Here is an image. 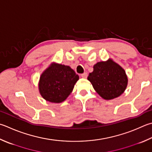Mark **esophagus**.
I'll list each match as a JSON object with an SVG mask.
<instances>
[{
    "label": "esophagus",
    "instance_id": "1",
    "mask_svg": "<svg viewBox=\"0 0 152 152\" xmlns=\"http://www.w3.org/2000/svg\"><path fill=\"white\" fill-rule=\"evenodd\" d=\"M87 76H88L87 73H82L81 75V77H82V78H84V79L87 78Z\"/></svg>",
    "mask_w": 152,
    "mask_h": 152
}]
</instances>
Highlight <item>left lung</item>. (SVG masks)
Wrapping results in <instances>:
<instances>
[{
	"mask_svg": "<svg viewBox=\"0 0 152 152\" xmlns=\"http://www.w3.org/2000/svg\"><path fill=\"white\" fill-rule=\"evenodd\" d=\"M87 79L96 92L105 100L121 96L128 85L124 69L111 59L94 65L93 71L89 73Z\"/></svg>",
	"mask_w": 152,
	"mask_h": 152,
	"instance_id": "obj_1",
	"label": "left lung"
}]
</instances>
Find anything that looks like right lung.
Returning a JSON list of instances; mask_svg holds the SVG:
<instances>
[{
  "mask_svg": "<svg viewBox=\"0 0 152 152\" xmlns=\"http://www.w3.org/2000/svg\"><path fill=\"white\" fill-rule=\"evenodd\" d=\"M79 78L69 66L53 63L40 76L39 93L45 101L60 103L72 92Z\"/></svg>",
  "mask_w": 152,
  "mask_h": 152,
  "instance_id": "right-lung-1",
  "label": "right lung"
}]
</instances>
